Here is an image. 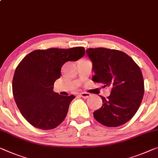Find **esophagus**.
Wrapping results in <instances>:
<instances>
[{
    "mask_svg": "<svg viewBox=\"0 0 158 158\" xmlns=\"http://www.w3.org/2000/svg\"><path fill=\"white\" fill-rule=\"evenodd\" d=\"M80 95H81V97H82V98L87 99V98H88L89 96H90V94H89L87 93H80Z\"/></svg>",
    "mask_w": 158,
    "mask_h": 158,
    "instance_id": "1",
    "label": "esophagus"
}]
</instances>
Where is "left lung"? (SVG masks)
Returning <instances> with one entry per match:
<instances>
[{
    "mask_svg": "<svg viewBox=\"0 0 158 158\" xmlns=\"http://www.w3.org/2000/svg\"><path fill=\"white\" fill-rule=\"evenodd\" d=\"M87 55L93 62V81L111 87L110 95L94 111L95 119L108 127H119L129 121L141 104L144 81L141 71L129 56L118 50L89 48Z\"/></svg>",
    "mask_w": 158,
    "mask_h": 158,
    "instance_id": "obj_1",
    "label": "left lung"
}]
</instances>
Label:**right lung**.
Returning a JSON list of instances; mask_svg holds the SVG:
<instances>
[{"label": "right lung", "instance_id": "right-lung-1", "mask_svg": "<svg viewBox=\"0 0 158 158\" xmlns=\"http://www.w3.org/2000/svg\"><path fill=\"white\" fill-rule=\"evenodd\" d=\"M84 47L51 48L35 50L17 66L13 80V93L23 117L42 130L57 127L67 115L73 94L63 96L53 90L67 61H76L85 55Z\"/></svg>", "mask_w": 158, "mask_h": 158}]
</instances>
